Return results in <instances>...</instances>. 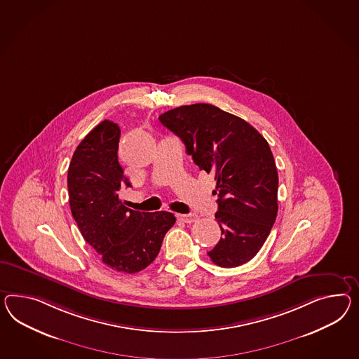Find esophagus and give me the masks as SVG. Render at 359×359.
Wrapping results in <instances>:
<instances>
[{"label": "esophagus", "mask_w": 359, "mask_h": 359, "mask_svg": "<svg viewBox=\"0 0 359 359\" xmlns=\"http://www.w3.org/2000/svg\"><path fill=\"white\" fill-rule=\"evenodd\" d=\"M177 219L184 221V222H187V224H190V222H194V221L196 220V215H194V213H189V215H177Z\"/></svg>", "instance_id": "1"}]
</instances>
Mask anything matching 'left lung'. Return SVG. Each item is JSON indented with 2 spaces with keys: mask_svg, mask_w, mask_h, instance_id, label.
I'll use <instances>...</instances> for the list:
<instances>
[{
  "mask_svg": "<svg viewBox=\"0 0 359 359\" xmlns=\"http://www.w3.org/2000/svg\"><path fill=\"white\" fill-rule=\"evenodd\" d=\"M184 142L201 170L215 175L219 243L208 257L219 266L248 263L276 220L277 175L268 142L246 121L211 104L182 105L158 117Z\"/></svg>",
  "mask_w": 359,
  "mask_h": 359,
  "instance_id": "8db88e82",
  "label": "left lung"
}]
</instances>
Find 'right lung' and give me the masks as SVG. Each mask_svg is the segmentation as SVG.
<instances>
[{
    "label": "right lung",
    "instance_id": "right-lung-1",
    "mask_svg": "<svg viewBox=\"0 0 359 359\" xmlns=\"http://www.w3.org/2000/svg\"><path fill=\"white\" fill-rule=\"evenodd\" d=\"M120 135L117 123L104 120L79 143L67 170L69 203L83 238L102 263L137 273L156 259L175 217L170 212H139L123 205L118 193L123 184H131L118 161Z\"/></svg>",
    "mask_w": 359,
    "mask_h": 359
}]
</instances>
